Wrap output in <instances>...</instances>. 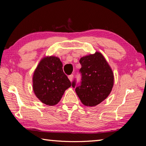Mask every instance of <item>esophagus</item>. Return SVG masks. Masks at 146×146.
Masks as SVG:
<instances>
[{"label":"esophagus","instance_id":"esophagus-1","mask_svg":"<svg viewBox=\"0 0 146 146\" xmlns=\"http://www.w3.org/2000/svg\"><path fill=\"white\" fill-rule=\"evenodd\" d=\"M73 75H70L68 76V78L70 79V80L71 81V82L73 80Z\"/></svg>","mask_w":146,"mask_h":146}]
</instances>
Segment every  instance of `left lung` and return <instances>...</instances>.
<instances>
[{"mask_svg":"<svg viewBox=\"0 0 146 146\" xmlns=\"http://www.w3.org/2000/svg\"><path fill=\"white\" fill-rule=\"evenodd\" d=\"M82 66L80 86L75 87V81L72 82L73 88L78 98L86 106L99 104L110 95L114 84V75L104 56L100 52L82 56L80 59Z\"/></svg>","mask_w":146,"mask_h":146,"instance_id":"8db88e82","label":"left lung"}]
</instances>
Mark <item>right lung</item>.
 Masks as SVG:
<instances>
[{"instance_id": "1", "label": "right lung", "mask_w": 146, "mask_h": 146, "mask_svg": "<svg viewBox=\"0 0 146 146\" xmlns=\"http://www.w3.org/2000/svg\"><path fill=\"white\" fill-rule=\"evenodd\" d=\"M60 58L47 56L41 59L33 75V90L39 100L48 106H55L71 86L62 70Z\"/></svg>"}]
</instances>
